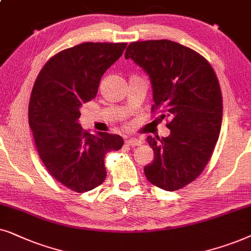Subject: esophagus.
I'll use <instances>...</instances> for the list:
<instances>
[{
    "instance_id": "34e87169",
    "label": "esophagus",
    "mask_w": 251,
    "mask_h": 251,
    "mask_svg": "<svg viewBox=\"0 0 251 251\" xmlns=\"http://www.w3.org/2000/svg\"><path fill=\"white\" fill-rule=\"evenodd\" d=\"M126 145L127 146H131V147H135V146H140L142 143V140L141 139H138V138H129L126 140Z\"/></svg>"
}]
</instances>
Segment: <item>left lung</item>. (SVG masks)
I'll return each mask as SVG.
<instances>
[{
    "label": "left lung",
    "instance_id": "8db88e82",
    "mask_svg": "<svg viewBox=\"0 0 251 251\" xmlns=\"http://www.w3.org/2000/svg\"><path fill=\"white\" fill-rule=\"evenodd\" d=\"M125 58L149 75L151 112L168 119L171 131L166 138L148 136L155 159L143 171L152 185L178 190L199 178L218 141L223 119L218 78L202 55L170 40L132 42Z\"/></svg>",
    "mask_w": 251,
    "mask_h": 251
}]
</instances>
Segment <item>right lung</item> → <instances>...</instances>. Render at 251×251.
I'll return each instance as SVG.
<instances>
[{
  "label": "right lung",
  "mask_w": 251,
  "mask_h": 251,
  "mask_svg": "<svg viewBox=\"0 0 251 251\" xmlns=\"http://www.w3.org/2000/svg\"><path fill=\"white\" fill-rule=\"evenodd\" d=\"M127 43L85 42L62 50L46 63L28 105V123L43 165L55 180L75 193L102 185L106 152L119 150L122 136L82 129L80 106L98 94L104 72Z\"/></svg>",
  "instance_id": "obj_1"
}]
</instances>
